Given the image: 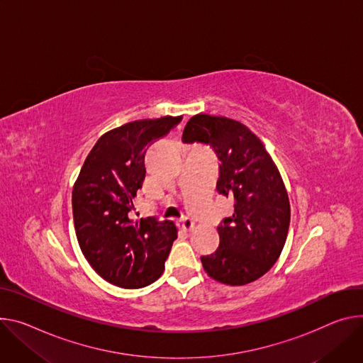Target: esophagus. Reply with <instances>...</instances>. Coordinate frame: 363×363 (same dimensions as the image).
Here are the masks:
<instances>
[{
	"mask_svg": "<svg viewBox=\"0 0 363 363\" xmlns=\"http://www.w3.org/2000/svg\"><path fill=\"white\" fill-rule=\"evenodd\" d=\"M181 227L184 228V230H191L192 227H194V220L189 217V216H185V217H182V220H181Z\"/></svg>",
	"mask_w": 363,
	"mask_h": 363,
	"instance_id": "obj_1",
	"label": "esophagus"
}]
</instances>
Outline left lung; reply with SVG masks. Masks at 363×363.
Listing matches in <instances>:
<instances>
[{"label":"left lung","instance_id":"1","mask_svg":"<svg viewBox=\"0 0 363 363\" xmlns=\"http://www.w3.org/2000/svg\"><path fill=\"white\" fill-rule=\"evenodd\" d=\"M182 142L216 152L221 162L216 189L235 200V214L217 227V250L201 256L204 271L233 286L256 281L275 265L289 227V200L277 164L246 125L227 117H191Z\"/></svg>","mask_w":363,"mask_h":363}]
</instances>
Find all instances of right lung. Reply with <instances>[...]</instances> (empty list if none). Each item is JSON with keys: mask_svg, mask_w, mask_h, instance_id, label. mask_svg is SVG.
Masks as SVG:
<instances>
[{"mask_svg": "<svg viewBox=\"0 0 363 363\" xmlns=\"http://www.w3.org/2000/svg\"><path fill=\"white\" fill-rule=\"evenodd\" d=\"M182 117L138 120L103 135L86 156L72 191V213L81 250L94 271L113 285L143 288L164 269L177 236L172 221L131 218L142 188L147 145Z\"/></svg>", "mask_w": 363, "mask_h": 363, "instance_id": "right-lung-1", "label": "right lung"}]
</instances>
